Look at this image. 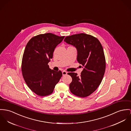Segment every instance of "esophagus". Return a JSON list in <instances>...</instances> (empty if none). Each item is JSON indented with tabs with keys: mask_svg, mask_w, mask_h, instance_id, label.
I'll return each mask as SVG.
<instances>
[{
	"mask_svg": "<svg viewBox=\"0 0 131 131\" xmlns=\"http://www.w3.org/2000/svg\"><path fill=\"white\" fill-rule=\"evenodd\" d=\"M67 74V72L66 71H63L62 72V75H63V76L66 75Z\"/></svg>",
	"mask_w": 131,
	"mask_h": 131,
	"instance_id": "esophagus-1",
	"label": "esophagus"
}]
</instances>
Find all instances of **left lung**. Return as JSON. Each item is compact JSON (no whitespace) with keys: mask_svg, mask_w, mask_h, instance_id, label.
I'll return each instance as SVG.
<instances>
[{"mask_svg":"<svg viewBox=\"0 0 131 131\" xmlns=\"http://www.w3.org/2000/svg\"><path fill=\"white\" fill-rule=\"evenodd\" d=\"M64 41L75 47L77 60L83 68L80 77L77 73H68L72 78L70 90L77 96L87 97L97 89L105 73L106 60L103 47L97 38L85 33L67 36Z\"/></svg>","mask_w":131,"mask_h":131,"instance_id":"8db88e82","label":"left lung"}]
</instances>
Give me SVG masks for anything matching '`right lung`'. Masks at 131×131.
<instances>
[{"mask_svg":"<svg viewBox=\"0 0 131 131\" xmlns=\"http://www.w3.org/2000/svg\"><path fill=\"white\" fill-rule=\"evenodd\" d=\"M64 37L51 33L40 34L32 37L25 47L22 60V75L28 87L37 95L52 93L62 76L61 71L50 69L48 63Z\"/></svg>","mask_w":131,"mask_h":131,"instance_id":"1","label":"right lung"}]
</instances>
